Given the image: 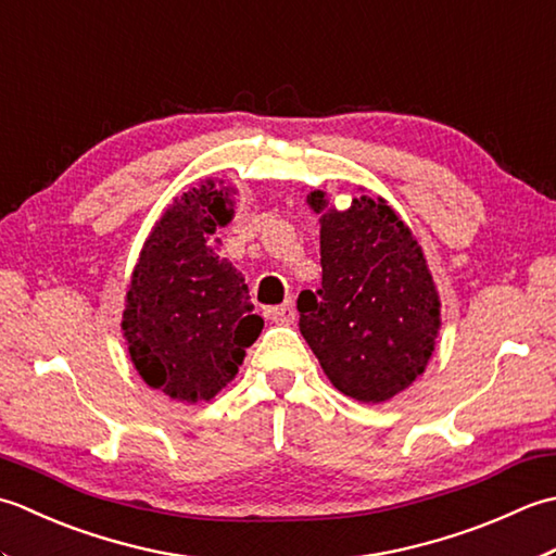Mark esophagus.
<instances>
[{"label":"esophagus","mask_w":556,"mask_h":556,"mask_svg":"<svg viewBox=\"0 0 556 556\" xmlns=\"http://www.w3.org/2000/svg\"><path fill=\"white\" fill-rule=\"evenodd\" d=\"M268 319L276 321V324H292V321H294V307H292V302L280 304V307H270V309H268Z\"/></svg>","instance_id":"1"}]
</instances>
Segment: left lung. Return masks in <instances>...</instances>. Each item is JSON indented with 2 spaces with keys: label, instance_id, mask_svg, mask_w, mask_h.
<instances>
[{
  "label": "left lung",
  "instance_id": "left-lung-1",
  "mask_svg": "<svg viewBox=\"0 0 556 556\" xmlns=\"http://www.w3.org/2000/svg\"><path fill=\"white\" fill-rule=\"evenodd\" d=\"M309 206L326 208L324 191ZM300 333L333 387L381 403L425 371L439 331V298L422 249L383 199L321 215V286L298 298Z\"/></svg>",
  "mask_w": 556,
  "mask_h": 556
}]
</instances>
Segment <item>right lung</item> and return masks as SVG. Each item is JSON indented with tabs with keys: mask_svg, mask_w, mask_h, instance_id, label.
<instances>
[{
	"mask_svg": "<svg viewBox=\"0 0 556 556\" xmlns=\"http://www.w3.org/2000/svg\"><path fill=\"white\" fill-rule=\"evenodd\" d=\"M213 182L165 211L143 244L124 309L136 369L169 399L211 401L264 328L252 314L242 270L215 254L211 235L230 220Z\"/></svg>",
	"mask_w": 556,
	"mask_h": 556,
	"instance_id": "1",
	"label": "right lung"
}]
</instances>
